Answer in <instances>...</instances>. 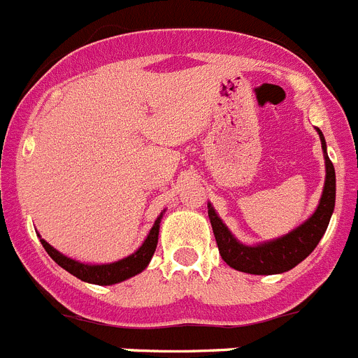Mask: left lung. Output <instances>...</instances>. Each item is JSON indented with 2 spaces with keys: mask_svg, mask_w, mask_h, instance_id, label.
<instances>
[{
  "mask_svg": "<svg viewBox=\"0 0 358 358\" xmlns=\"http://www.w3.org/2000/svg\"><path fill=\"white\" fill-rule=\"evenodd\" d=\"M317 134H320L321 148L324 153V166H327L323 194H321L320 205L314 214L303 224L289 231L287 235L257 244V246H246L235 239L227 224L215 214L214 207L208 203V219H210L212 230H214L219 253L230 267L237 271L250 273V275H278V273H285L298 266L317 246V243L327 231L331 212L336 207V169H334L331 160L328 159L327 143H324L320 128H317Z\"/></svg>",
  "mask_w": 358,
  "mask_h": 358,
  "instance_id": "8db88e82",
  "label": "left lung"
}]
</instances>
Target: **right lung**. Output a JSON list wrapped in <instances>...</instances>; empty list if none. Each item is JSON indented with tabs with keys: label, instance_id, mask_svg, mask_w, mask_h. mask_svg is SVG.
<instances>
[{
	"label": "right lung",
	"instance_id": "1",
	"mask_svg": "<svg viewBox=\"0 0 358 358\" xmlns=\"http://www.w3.org/2000/svg\"><path fill=\"white\" fill-rule=\"evenodd\" d=\"M160 219H162V214L157 217L155 224L151 227L146 241H144L139 250L131 253L130 257H127V259H121L112 264H83L62 255L60 251L55 250L44 239H41V244H43L44 250L48 251V255L55 262L59 264L60 267H64L66 271H69L73 276H76V278L83 280V282L96 283V285H112V283H119L123 282V280L131 278V276L139 275L141 271L146 269L151 257H153L157 250V243H159Z\"/></svg>",
	"mask_w": 358,
	"mask_h": 358
}]
</instances>
